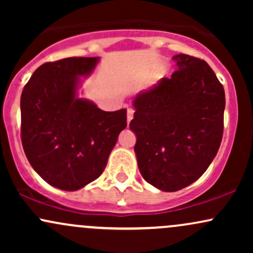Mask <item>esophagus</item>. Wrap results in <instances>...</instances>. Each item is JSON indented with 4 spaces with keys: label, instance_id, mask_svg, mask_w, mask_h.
<instances>
[{
    "label": "esophagus",
    "instance_id": "1",
    "mask_svg": "<svg viewBox=\"0 0 253 253\" xmlns=\"http://www.w3.org/2000/svg\"><path fill=\"white\" fill-rule=\"evenodd\" d=\"M133 114H134V110H133L132 108L127 109V123H129V121L132 120Z\"/></svg>",
    "mask_w": 253,
    "mask_h": 253
}]
</instances>
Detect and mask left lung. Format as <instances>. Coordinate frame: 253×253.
Segmentation results:
<instances>
[{
    "label": "left lung",
    "mask_w": 253,
    "mask_h": 253,
    "mask_svg": "<svg viewBox=\"0 0 253 253\" xmlns=\"http://www.w3.org/2000/svg\"><path fill=\"white\" fill-rule=\"evenodd\" d=\"M178 70L133 100L129 128L144 179L177 191L208 169L222 139L225 90L205 60L176 54Z\"/></svg>",
    "instance_id": "obj_1"
}]
</instances>
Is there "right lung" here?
<instances>
[{
  "label": "right lung",
  "mask_w": 253,
  "mask_h": 253,
  "mask_svg": "<svg viewBox=\"0 0 253 253\" xmlns=\"http://www.w3.org/2000/svg\"><path fill=\"white\" fill-rule=\"evenodd\" d=\"M98 57H71L37 69L21 94V141L36 172L58 189L75 191L101 176L127 110L104 112L78 96L81 77Z\"/></svg>",
  "instance_id": "obj_1"
}]
</instances>
